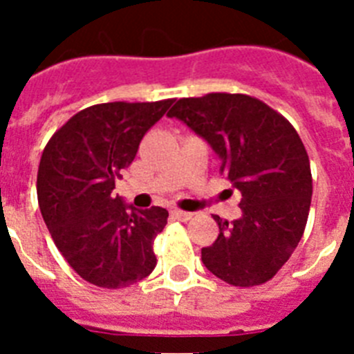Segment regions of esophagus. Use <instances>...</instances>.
I'll return each mask as SVG.
<instances>
[{
  "label": "esophagus",
  "mask_w": 354,
  "mask_h": 354,
  "mask_svg": "<svg viewBox=\"0 0 354 354\" xmlns=\"http://www.w3.org/2000/svg\"><path fill=\"white\" fill-rule=\"evenodd\" d=\"M171 216H174V218H177V220H180V221H187V220H192V212H186V211H180V209H174V211H171Z\"/></svg>",
  "instance_id": "34e87169"
}]
</instances>
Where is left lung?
Segmentation results:
<instances>
[{"instance_id":"obj_1","label":"left lung","mask_w":354,"mask_h":354,"mask_svg":"<svg viewBox=\"0 0 354 354\" xmlns=\"http://www.w3.org/2000/svg\"><path fill=\"white\" fill-rule=\"evenodd\" d=\"M205 140L220 171L241 192V216L221 220L218 239L202 248L212 274L236 287L268 282L305 232L312 200L310 161L286 117L245 93L186 97L168 111Z\"/></svg>"}]
</instances>
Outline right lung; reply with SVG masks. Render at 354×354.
<instances>
[{
    "mask_svg": "<svg viewBox=\"0 0 354 354\" xmlns=\"http://www.w3.org/2000/svg\"><path fill=\"white\" fill-rule=\"evenodd\" d=\"M171 102L90 106L68 118L44 149L37 174L40 212L65 261L93 286L129 287L156 268L152 246L168 211L134 209L113 189Z\"/></svg>",
    "mask_w": 354,
    "mask_h": 354,
    "instance_id": "add662e5",
    "label": "right lung"
}]
</instances>
